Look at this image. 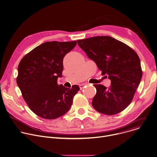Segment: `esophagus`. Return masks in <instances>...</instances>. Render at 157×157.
I'll return each mask as SVG.
<instances>
[{"instance_id":"1","label":"esophagus","mask_w":157,"mask_h":157,"mask_svg":"<svg viewBox=\"0 0 157 157\" xmlns=\"http://www.w3.org/2000/svg\"><path fill=\"white\" fill-rule=\"evenodd\" d=\"M87 84H80L79 85V88H80V89L81 90V89H82L83 88H84V86H86Z\"/></svg>"}]
</instances>
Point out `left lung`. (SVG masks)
Returning <instances> with one entry per match:
<instances>
[{
    "label": "left lung",
    "mask_w": 157,
    "mask_h": 157,
    "mask_svg": "<svg viewBox=\"0 0 157 157\" xmlns=\"http://www.w3.org/2000/svg\"><path fill=\"white\" fill-rule=\"evenodd\" d=\"M79 46L95 62L102 75L111 81L107 89L94 84L97 93L92 106L98 112L114 115L132 102L141 82L143 72L138 54L125 43L109 36L78 40Z\"/></svg>",
    "instance_id": "1"
}]
</instances>
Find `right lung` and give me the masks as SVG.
<instances>
[{"label":"right lung","mask_w":157,"mask_h":157,"mask_svg":"<svg viewBox=\"0 0 157 157\" xmlns=\"http://www.w3.org/2000/svg\"><path fill=\"white\" fill-rule=\"evenodd\" d=\"M76 41H47L38 46L21 60L17 84L29 108L46 119H57L68 111L79 90L57 84L62 76L63 59L76 45Z\"/></svg>","instance_id":"obj_1"}]
</instances>
